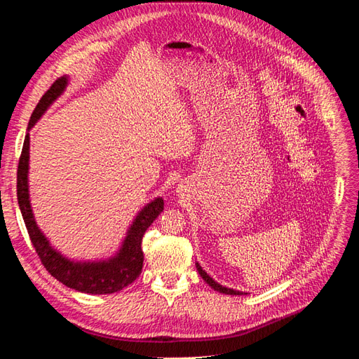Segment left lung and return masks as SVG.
<instances>
[{"instance_id":"left-lung-1","label":"left lung","mask_w":359,"mask_h":359,"mask_svg":"<svg viewBox=\"0 0 359 359\" xmlns=\"http://www.w3.org/2000/svg\"><path fill=\"white\" fill-rule=\"evenodd\" d=\"M196 267H197V271H198V274L201 276V279H203L210 288H214L215 291H218V292H223V294H231V296H244V294H247V292H243V291H236V290H233V288H227V287H223V285H219L218 282H215L212 278H210V276L201 269V265L198 264V262H196Z\"/></svg>"}]
</instances>
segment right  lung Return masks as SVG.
<instances>
[{
    "label": "right lung",
    "instance_id": "add662e5",
    "mask_svg": "<svg viewBox=\"0 0 359 359\" xmlns=\"http://www.w3.org/2000/svg\"><path fill=\"white\" fill-rule=\"evenodd\" d=\"M69 85V76H63L54 81L53 86L45 92V95L33 110L24 147L21 153L20 165H18V205L27 231L36 253L48 273L56 278L68 288H72L86 294H112L121 291L127 285H130L137 276L141 274L144 253H142V236L147 229L151 226L156 218L163 210L162 197H156L150 203H147L133 218L132 224L128 226L126 238L115 255L104 259L97 261H77L59 252L56 247L51 245L50 240L41 231L34 219V214L30 203V187H29V170H30V130L39 121L42 115L47 112L48 107L56 101Z\"/></svg>",
    "mask_w": 359,
    "mask_h": 359
}]
</instances>
